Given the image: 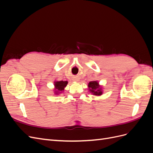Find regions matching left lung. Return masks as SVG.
<instances>
[{"label":"left lung","mask_w":153,"mask_h":153,"mask_svg":"<svg viewBox=\"0 0 153 153\" xmlns=\"http://www.w3.org/2000/svg\"><path fill=\"white\" fill-rule=\"evenodd\" d=\"M88 87L89 89V91L95 96H100L103 94L101 88L97 81L90 82L88 84Z\"/></svg>","instance_id":"8db88e82"}]
</instances>
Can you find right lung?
<instances>
[{"instance_id": "obj_1", "label": "right lung", "mask_w": 153, "mask_h": 153, "mask_svg": "<svg viewBox=\"0 0 153 153\" xmlns=\"http://www.w3.org/2000/svg\"><path fill=\"white\" fill-rule=\"evenodd\" d=\"M68 84L67 81H57L54 82L55 85V94H59L64 90V88L66 87Z\"/></svg>"}]
</instances>
